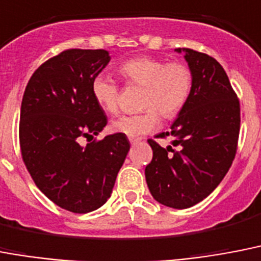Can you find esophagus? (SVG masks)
<instances>
[{"label":"esophagus","instance_id":"esophagus-1","mask_svg":"<svg viewBox=\"0 0 261 261\" xmlns=\"http://www.w3.org/2000/svg\"><path fill=\"white\" fill-rule=\"evenodd\" d=\"M129 141H130V144H132V145H135V144L140 143V139H135V137H130V139H129Z\"/></svg>","mask_w":261,"mask_h":261}]
</instances>
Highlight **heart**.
Here are the masks:
<instances>
[{
  "label": "heart",
  "instance_id": "obj_1",
  "mask_svg": "<svg viewBox=\"0 0 261 261\" xmlns=\"http://www.w3.org/2000/svg\"><path fill=\"white\" fill-rule=\"evenodd\" d=\"M118 72L128 85L143 86L139 114H124L112 122V130L128 137H140L159 125V114L174 117L187 102L193 89V72L182 62H166L152 56H136L122 62ZM91 93L99 108L106 113L118 109L120 86L112 76L95 75Z\"/></svg>",
  "mask_w": 261,
  "mask_h": 261
}]
</instances>
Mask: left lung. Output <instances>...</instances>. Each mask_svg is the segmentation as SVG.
<instances>
[{"label": "left lung", "mask_w": 261, "mask_h": 261, "mask_svg": "<svg viewBox=\"0 0 261 261\" xmlns=\"http://www.w3.org/2000/svg\"><path fill=\"white\" fill-rule=\"evenodd\" d=\"M193 72V89L171 132L172 145L148 143L153 151L145 180L156 201L187 209L205 199L224 179L236 156L240 102L229 78L214 58L190 48H178Z\"/></svg>", "instance_id": "8db88e82"}]
</instances>
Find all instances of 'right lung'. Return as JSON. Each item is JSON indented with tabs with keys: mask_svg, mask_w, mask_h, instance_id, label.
<instances>
[{
	"mask_svg": "<svg viewBox=\"0 0 261 261\" xmlns=\"http://www.w3.org/2000/svg\"><path fill=\"white\" fill-rule=\"evenodd\" d=\"M109 62L105 49H66L33 72L22 97L25 167L45 197L72 213H89L109 199L130 148L121 133L81 145L108 124L91 82Z\"/></svg>",
	"mask_w": 261,
	"mask_h": 261,
	"instance_id": "1",
	"label": "right lung"
}]
</instances>
